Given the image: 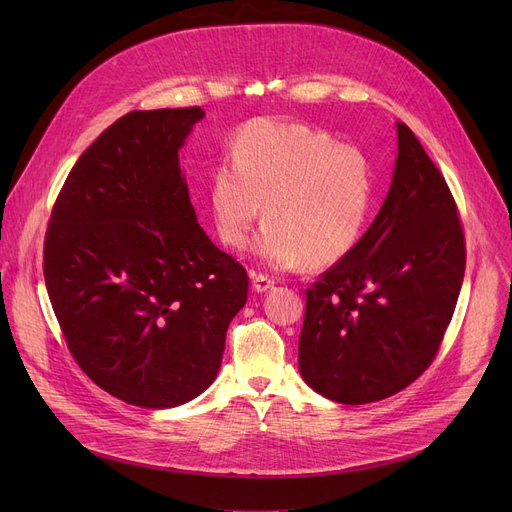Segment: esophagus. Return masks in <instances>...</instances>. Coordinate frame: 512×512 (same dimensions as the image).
<instances>
[{
  "label": "esophagus",
  "instance_id": "1",
  "mask_svg": "<svg viewBox=\"0 0 512 512\" xmlns=\"http://www.w3.org/2000/svg\"><path fill=\"white\" fill-rule=\"evenodd\" d=\"M251 280H253V290H257V292H267L276 284L274 278L263 276V274H251Z\"/></svg>",
  "mask_w": 512,
  "mask_h": 512
}]
</instances>
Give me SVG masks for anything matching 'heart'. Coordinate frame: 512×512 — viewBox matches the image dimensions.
I'll return each mask as SVG.
<instances>
[{
    "label": "heart",
    "instance_id": "b5f03b06",
    "mask_svg": "<svg viewBox=\"0 0 512 512\" xmlns=\"http://www.w3.org/2000/svg\"><path fill=\"white\" fill-rule=\"evenodd\" d=\"M230 157L209 178L213 224L228 247L247 245L265 203L255 253L274 270L328 267L355 251L375 186L363 149L307 124L259 118L238 130Z\"/></svg>",
    "mask_w": 512,
    "mask_h": 512
}]
</instances>
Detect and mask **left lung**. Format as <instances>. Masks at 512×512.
I'll return each mask as SVG.
<instances>
[{"mask_svg":"<svg viewBox=\"0 0 512 512\" xmlns=\"http://www.w3.org/2000/svg\"><path fill=\"white\" fill-rule=\"evenodd\" d=\"M388 197L351 255L307 288L299 369L342 405L388 398L432 365L465 276L450 188L405 122Z\"/></svg>","mask_w":512,"mask_h":512,"instance_id":"obj_1","label":"left lung"}]
</instances>
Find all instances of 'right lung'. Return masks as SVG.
I'll return each instance as SVG.
<instances>
[{
	"label": "right lung",
	"instance_id": "right-lung-1",
	"mask_svg": "<svg viewBox=\"0 0 512 512\" xmlns=\"http://www.w3.org/2000/svg\"><path fill=\"white\" fill-rule=\"evenodd\" d=\"M201 107L130 112L78 157L51 211L43 276L74 361L112 396L170 409L207 390L247 270L197 224L178 151Z\"/></svg>",
	"mask_w": 512,
	"mask_h": 512
}]
</instances>
